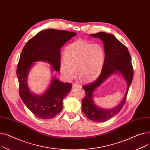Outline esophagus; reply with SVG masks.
I'll return each mask as SVG.
<instances>
[{
  "instance_id": "34e87169",
  "label": "esophagus",
  "mask_w": 150,
  "mask_h": 150,
  "mask_svg": "<svg viewBox=\"0 0 150 150\" xmlns=\"http://www.w3.org/2000/svg\"><path fill=\"white\" fill-rule=\"evenodd\" d=\"M72 86H73V88H82L81 85L79 83H74L73 84H72Z\"/></svg>"
}]
</instances>
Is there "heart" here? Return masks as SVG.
<instances>
[{"label": "heart", "instance_id": "b5f03b06", "mask_svg": "<svg viewBox=\"0 0 150 150\" xmlns=\"http://www.w3.org/2000/svg\"><path fill=\"white\" fill-rule=\"evenodd\" d=\"M106 58L104 47L77 40L70 44L64 50V58L61 60L60 72L66 80H71L78 75L84 81L97 80L103 70Z\"/></svg>", "mask_w": 150, "mask_h": 150}]
</instances>
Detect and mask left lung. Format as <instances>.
Listing matches in <instances>:
<instances>
[{
	"mask_svg": "<svg viewBox=\"0 0 150 150\" xmlns=\"http://www.w3.org/2000/svg\"><path fill=\"white\" fill-rule=\"evenodd\" d=\"M100 38L103 42L106 58L102 72L97 79L91 83L83 86L86 96L82 100V111L90 120L96 122H104L111 119L122 109L127 99L128 92L133 78L131 58L127 47L112 35L99 32L91 35ZM119 73L127 83V91L120 104L110 110L103 109L96 106L93 100V92L109 76Z\"/></svg>",
	"mask_w": 150,
	"mask_h": 150,
	"instance_id": "1",
	"label": "left lung"
}]
</instances>
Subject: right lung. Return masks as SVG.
I'll use <instances>...</instances> for the list:
<instances>
[{
  "label": "right lung",
  "mask_w": 150,
  "mask_h": 150,
  "mask_svg": "<svg viewBox=\"0 0 150 150\" xmlns=\"http://www.w3.org/2000/svg\"><path fill=\"white\" fill-rule=\"evenodd\" d=\"M76 33L66 30L47 29L39 32L25 45L21 54L16 75L19 96L30 111L41 119H50L62 109V100L72 89L70 83H62L52 77L49 88L41 95L31 92L27 83L30 69L36 61H44L52 66L51 71L59 72L60 49Z\"/></svg>",
  "instance_id": "right-lung-1"
}]
</instances>
